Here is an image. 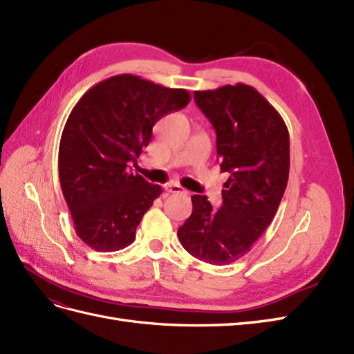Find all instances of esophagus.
<instances>
[{"instance_id":"obj_1","label":"esophagus","mask_w":354,"mask_h":354,"mask_svg":"<svg viewBox=\"0 0 354 354\" xmlns=\"http://www.w3.org/2000/svg\"><path fill=\"white\" fill-rule=\"evenodd\" d=\"M164 189L168 192V194H186V190L181 187L180 185L177 183H169V185H165Z\"/></svg>"}]
</instances>
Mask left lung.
<instances>
[{"label": "left lung", "instance_id": "8db88e82", "mask_svg": "<svg viewBox=\"0 0 354 354\" xmlns=\"http://www.w3.org/2000/svg\"><path fill=\"white\" fill-rule=\"evenodd\" d=\"M195 102L217 133L220 169L230 177L221 208L212 209L205 195L192 196L194 211L177 236L195 259L226 266L251 251L279 208L289 176V133L251 85L195 91Z\"/></svg>", "mask_w": 354, "mask_h": 354}]
</instances>
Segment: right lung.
I'll return each instance as SVG.
<instances>
[{"label": "right lung", "instance_id": "obj_1", "mask_svg": "<svg viewBox=\"0 0 354 354\" xmlns=\"http://www.w3.org/2000/svg\"><path fill=\"white\" fill-rule=\"evenodd\" d=\"M190 94L130 73L95 84L75 104L59 146V178L75 232L90 248L120 251L162 187L127 169L160 118L183 109Z\"/></svg>", "mask_w": 354, "mask_h": 354}]
</instances>
